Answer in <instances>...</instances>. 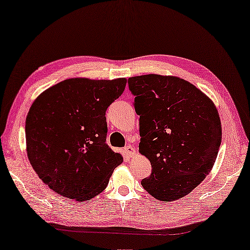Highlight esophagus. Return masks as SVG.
Returning a JSON list of instances; mask_svg holds the SVG:
<instances>
[{
    "mask_svg": "<svg viewBox=\"0 0 250 250\" xmlns=\"http://www.w3.org/2000/svg\"><path fill=\"white\" fill-rule=\"evenodd\" d=\"M124 150L126 154L129 155V156H133V155L136 154V149H135V147H133V146H126Z\"/></svg>",
    "mask_w": 250,
    "mask_h": 250,
    "instance_id": "1",
    "label": "esophagus"
}]
</instances>
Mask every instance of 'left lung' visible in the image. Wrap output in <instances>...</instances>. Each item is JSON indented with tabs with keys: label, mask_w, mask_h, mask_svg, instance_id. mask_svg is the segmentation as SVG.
<instances>
[{
	"label": "left lung",
	"mask_w": 250,
	"mask_h": 250,
	"mask_svg": "<svg viewBox=\"0 0 250 250\" xmlns=\"http://www.w3.org/2000/svg\"><path fill=\"white\" fill-rule=\"evenodd\" d=\"M128 85L140 115L138 148L153 167L142 186L161 202H174L212 169L222 143L218 110L205 93L177 76H134Z\"/></svg>",
	"instance_id": "8db88e82"
}]
</instances>
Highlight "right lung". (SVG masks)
<instances>
[{
  "label": "right lung",
  "instance_id": "right-lung-1",
  "mask_svg": "<svg viewBox=\"0 0 250 250\" xmlns=\"http://www.w3.org/2000/svg\"><path fill=\"white\" fill-rule=\"evenodd\" d=\"M126 83L124 77H75L45 89L33 102L25 122L27 157L55 193L77 202L92 199L123 163L122 154L105 143V113Z\"/></svg>",
  "mask_w": 250,
  "mask_h": 250
}]
</instances>
